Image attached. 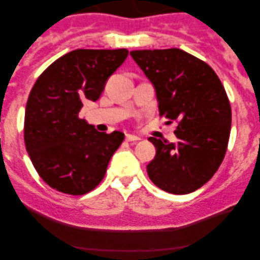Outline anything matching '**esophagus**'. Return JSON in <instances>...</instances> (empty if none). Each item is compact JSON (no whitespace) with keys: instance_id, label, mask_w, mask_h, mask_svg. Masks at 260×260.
Returning a JSON list of instances; mask_svg holds the SVG:
<instances>
[{"instance_id":"34e87169","label":"esophagus","mask_w":260,"mask_h":260,"mask_svg":"<svg viewBox=\"0 0 260 260\" xmlns=\"http://www.w3.org/2000/svg\"><path fill=\"white\" fill-rule=\"evenodd\" d=\"M125 141L127 142H136V141H140V137L135 135H125Z\"/></svg>"}]
</instances>
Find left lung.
Listing matches in <instances>:
<instances>
[{
	"instance_id": "obj_1",
	"label": "left lung",
	"mask_w": 260,
	"mask_h": 260,
	"mask_svg": "<svg viewBox=\"0 0 260 260\" xmlns=\"http://www.w3.org/2000/svg\"><path fill=\"white\" fill-rule=\"evenodd\" d=\"M131 56L153 84L159 114L179 123L177 142L148 138L156 147L148 177L166 192H193L214 176L226 152L232 128L226 91L205 61L183 50H135Z\"/></svg>"
}]
</instances>
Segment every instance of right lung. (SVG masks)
<instances>
[{"mask_svg": "<svg viewBox=\"0 0 260 260\" xmlns=\"http://www.w3.org/2000/svg\"><path fill=\"white\" fill-rule=\"evenodd\" d=\"M127 49H78L62 55L38 78L25 112L26 149L50 187L84 195L103 180L122 132L102 133L79 117L83 102H95Z\"/></svg>", "mask_w": 260, "mask_h": 260, "instance_id": "right-lung-1", "label": "right lung"}]
</instances>
